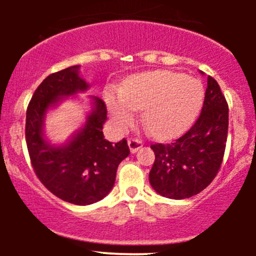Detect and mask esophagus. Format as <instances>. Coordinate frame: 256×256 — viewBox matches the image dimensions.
I'll return each instance as SVG.
<instances>
[{"label":"esophagus","instance_id":"34e87169","mask_svg":"<svg viewBox=\"0 0 256 256\" xmlns=\"http://www.w3.org/2000/svg\"><path fill=\"white\" fill-rule=\"evenodd\" d=\"M128 148H130L131 154H135V152H138V150H140L141 147H142V141L138 140V138H130V140L128 141Z\"/></svg>","mask_w":256,"mask_h":256}]
</instances>
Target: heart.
<instances>
[{"label": "heart", "instance_id": "heart-1", "mask_svg": "<svg viewBox=\"0 0 256 256\" xmlns=\"http://www.w3.org/2000/svg\"><path fill=\"white\" fill-rule=\"evenodd\" d=\"M204 98L202 82L168 70L144 72L124 82L121 92H108L105 102L116 128L124 130L142 110L144 125L156 138H172L193 121Z\"/></svg>", "mask_w": 256, "mask_h": 256}]
</instances>
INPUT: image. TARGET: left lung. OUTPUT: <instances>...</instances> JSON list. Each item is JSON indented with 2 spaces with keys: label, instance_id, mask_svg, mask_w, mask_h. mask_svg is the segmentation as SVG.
<instances>
[{
  "label": "left lung",
  "instance_id": "obj_1",
  "mask_svg": "<svg viewBox=\"0 0 256 256\" xmlns=\"http://www.w3.org/2000/svg\"><path fill=\"white\" fill-rule=\"evenodd\" d=\"M228 115L218 82L208 76L202 112L194 125L174 142L151 144L154 164L148 180L158 194L184 200L210 184L223 161Z\"/></svg>",
  "mask_w": 256,
  "mask_h": 256
}]
</instances>
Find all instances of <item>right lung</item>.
Listing matches in <instances>:
<instances>
[{
  "label": "right lung",
  "mask_w": 256,
  "mask_h": 256,
  "mask_svg": "<svg viewBox=\"0 0 256 256\" xmlns=\"http://www.w3.org/2000/svg\"><path fill=\"white\" fill-rule=\"evenodd\" d=\"M79 69L80 66H69L40 82L27 108L26 141L33 170L47 190L66 202L88 206L109 194L116 170L130 150L125 138L115 144L105 140L102 125L108 112L98 96H90L92 110L84 125L66 144H52L46 138L44 121L49 110L89 89Z\"/></svg>",
  "instance_id": "add662e5"
}]
</instances>
